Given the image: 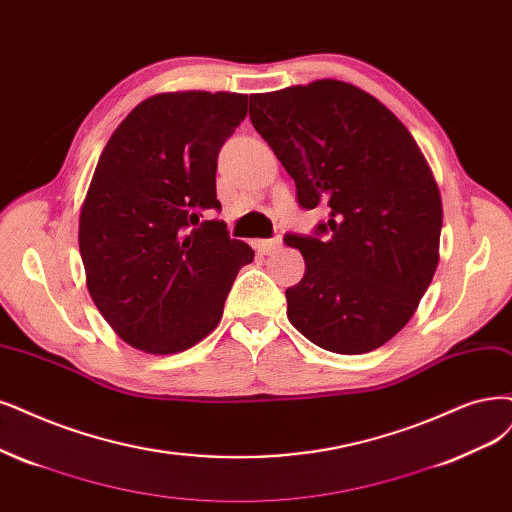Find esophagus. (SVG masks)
<instances>
[{
  "label": "esophagus",
  "mask_w": 512,
  "mask_h": 512,
  "mask_svg": "<svg viewBox=\"0 0 512 512\" xmlns=\"http://www.w3.org/2000/svg\"><path fill=\"white\" fill-rule=\"evenodd\" d=\"M280 238H270V240H257L255 242V249L261 253V255H272L280 249Z\"/></svg>",
  "instance_id": "obj_1"
}]
</instances>
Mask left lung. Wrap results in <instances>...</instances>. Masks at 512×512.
Masks as SVG:
<instances>
[{
	"label": "left lung",
	"instance_id": "left-lung-1",
	"mask_svg": "<svg viewBox=\"0 0 512 512\" xmlns=\"http://www.w3.org/2000/svg\"><path fill=\"white\" fill-rule=\"evenodd\" d=\"M249 116L299 206L331 208L314 236H285L306 261L287 289L291 325L337 354L384 346L439 266L443 204L418 143L386 105L339 80L251 94Z\"/></svg>",
	"mask_w": 512,
	"mask_h": 512
}]
</instances>
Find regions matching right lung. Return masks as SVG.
<instances>
[{
	"label": "right lung",
	"mask_w": 512,
	"mask_h": 512,
	"mask_svg": "<svg viewBox=\"0 0 512 512\" xmlns=\"http://www.w3.org/2000/svg\"><path fill=\"white\" fill-rule=\"evenodd\" d=\"M246 94L162 92L113 130L80 213L86 287L109 327L147 354L198 344L223 316L249 244L227 234L217 156Z\"/></svg>",
	"instance_id": "right-lung-1"
}]
</instances>
